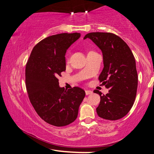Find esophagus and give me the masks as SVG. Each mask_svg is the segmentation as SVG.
Instances as JSON below:
<instances>
[{
	"label": "esophagus",
	"instance_id": "1",
	"mask_svg": "<svg viewBox=\"0 0 154 154\" xmlns=\"http://www.w3.org/2000/svg\"><path fill=\"white\" fill-rule=\"evenodd\" d=\"M93 93L92 91L91 90H85V94L86 95H89V94H92Z\"/></svg>",
	"mask_w": 154,
	"mask_h": 154
}]
</instances>
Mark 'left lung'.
I'll return each instance as SVG.
<instances>
[{
  "label": "left lung",
  "mask_w": 154,
  "mask_h": 154,
  "mask_svg": "<svg viewBox=\"0 0 154 154\" xmlns=\"http://www.w3.org/2000/svg\"><path fill=\"white\" fill-rule=\"evenodd\" d=\"M87 38L102 51L104 68L98 79L109 89L106 95L94 91L100 96L98 116L107 120L121 119L131 109L137 95L138 75L133 54L115 34L90 32L83 39Z\"/></svg>",
  "instance_id": "obj_1"
}]
</instances>
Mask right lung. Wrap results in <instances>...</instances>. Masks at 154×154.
<instances>
[{
    "mask_svg": "<svg viewBox=\"0 0 154 154\" xmlns=\"http://www.w3.org/2000/svg\"><path fill=\"white\" fill-rule=\"evenodd\" d=\"M80 33H62L44 38L34 47L26 66V85L30 101L40 118L51 125L64 126L78 116L85 92L59 86L58 77L66 71L65 54Z\"/></svg>",
    "mask_w": 154,
    "mask_h": 154,
    "instance_id": "1",
    "label": "right lung"
}]
</instances>
